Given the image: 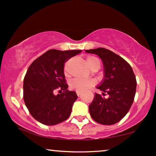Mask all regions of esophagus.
Instances as JSON below:
<instances>
[{
	"instance_id": "1",
	"label": "esophagus",
	"mask_w": 156,
	"mask_h": 156,
	"mask_svg": "<svg viewBox=\"0 0 156 156\" xmlns=\"http://www.w3.org/2000/svg\"><path fill=\"white\" fill-rule=\"evenodd\" d=\"M76 94L78 96H80V94H81V92L80 91H76Z\"/></svg>"
}]
</instances>
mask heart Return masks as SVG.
I'll return each mask as SVG.
<instances>
[{"label": "heart", "mask_w": 156, "mask_h": 156, "mask_svg": "<svg viewBox=\"0 0 156 156\" xmlns=\"http://www.w3.org/2000/svg\"><path fill=\"white\" fill-rule=\"evenodd\" d=\"M87 62L91 69L94 67H98L99 69L101 66V62L95 56H88L87 58ZM65 70H67V67H65ZM94 84V81L92 79H84V78H74L70 81L69 85L70 87L77 91H86L87 89L93 87Z\"/></svg>", "instance_id": "obj_1"}]
</instances>
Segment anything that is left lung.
I'll return each mask as SVG.
<instances>
[{"mask_svg":"<svg viewBox=\"0 0 156 156\" xmlns=\"http://www.w3.org/2000/svg\"><path fill=\"white\" fill-rule=\"evenodd\" d=\"M98 55L104 66V79L97 88L103 95L95 93L89 107L94 121L105 125H114L129 112L136 90V80L130 65L119 55L103 48L85 51Z\"/></svg>","mask_w":156,"mask_h":156,"instance_id":"1","label":"left lung"}]
</instances>
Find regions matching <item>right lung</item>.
<instances>
[{
	"mask_svg": "<svg viewBox=\"0 0 156 156\" xmlns=\"http://www.w3.org/2000/svg\"><path fill=\"white\" fill-rule=\"evenodd\" d=\"M80 53V50L51 49L28 67L23 81V99L32 117L42 124L57 125L70 116L78 96L67 89L64 67L67 61ZM56 89L60 94L55 96Z\"/></svg>",
	"mask_w": 156,
	"mask_h": 156,
	"instance_id": "obj_1",
	"label": "right lung"
}]
</instances>
